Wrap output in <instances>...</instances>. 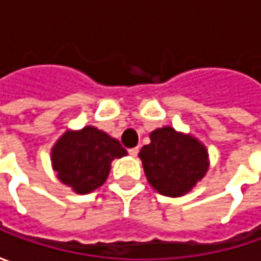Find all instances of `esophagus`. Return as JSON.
Returning a JSON list of instances; mask_svg holds the SVG:
<instances>
[{
    "label": "esophagus",
    "mask_w": 261,
    "mask_h": 261,
    "mask_svg": "<svg viewBox=\"0 0 261 261\" xmlns=\"http://www.w3.org/2000/svg\"><path fill=\"white\" fill-rule=\"evenodd\" d=\"M127 152H129V155L136 156V155H138V152H139V148H138V146H135V148H130V149H129Z\"/></svg>",
    "instance_id": "1"
}]
</instances>
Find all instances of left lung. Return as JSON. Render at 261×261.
I'll return each instance as SVG.
<instances>
[{
    "mask_svg": "<svg viewBox=\"0 0 261 261\" xmlns=\"http://www.w3.org/2000/svg\"><path fill=\"white\" fill-rule=\"evenodd\" d=\"M139 158L151 186L161 195L183 196L203 178L207 171L205 146L192 136L177 134L173 127H161L151 134Z\"/></svg>",
    "mask_w": 261,
    "mask_h": 261,
    "instance_id": "1",
    "label": "left lung"
}]
</instances>
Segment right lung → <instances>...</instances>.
<instances>
[{
    "label": "right lung",
    "mask_w": 261,
    "mask_h": 261,
    "mask_svg": "<svg viewBox=\"0 0 261 261\" xmlns=\"http://www.w3.org/2000/svg\"><path fill=\"white\" fill-rule=\"evenodd\" d=\"M126 155L119 141L87 126L80 132H66L52 149V164L62 183L86 195L106 181L110 163Z\"/></svg>",
    "instance_id": "right-lung-1"
}]
</instances>
